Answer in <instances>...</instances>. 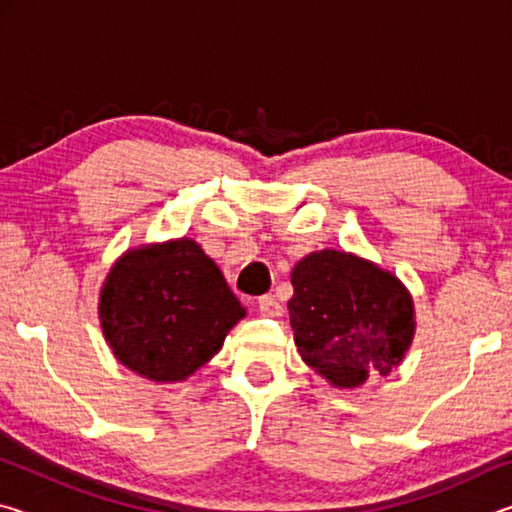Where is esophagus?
Returning a JSON list of instances; mask_svg holds the SVG:
<instances>
[{
  "label": "esophagus",
  "mask_w": 512,
  "mask_h": 512,
  "mask_svg": "<svg viewBox=\"0 0 512 512\" xmlns=\"http://www.w3.org/2000/svg\"><path fill=\"white\" fill-rule=\"evenodd\" d=\"M257 307H259V311H262L264 316H280L282 314V305H280V300H277L275 296H259L257 298Z\"/></svg>",
  "instance_id": "1"
}]
</instances>
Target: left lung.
Wrapping results in <instances>:
<instances>
[{"mask_svg":"<svg viewBox=\"0 0 512 512\" xmlns=\"http://www.w3.org/2000/svg\"><path fill=\"white\" fill-rule=\"evenodd\" d=\"M291 327L302 361L334 386L386 377L413 339V300L393 273L350 253L320 250L291 273Z\"/></svg>","mask_w":512,"mask_h":512,"instance_id":"1","label":"left lung"}]
</instances>
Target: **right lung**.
I'll return each mask as SVG.
<instances>
[{
  "label": "right lung",
  "instance_id": "add662e5",
  "mask_svg": "<svg viewBox=\"0 0 512 512\" xmlns=\"http://www.w3.org/2000/svg\"><path fill=\"white\" fill-rule=\"evenodd\" d=\"M241 302L192 239L131 250L112 266L99 318L115 357L142 377L180 381L221 350Z\"/></svg>",
  "mask_w": 512,
  "mask_h": 512
}]
</instances>
